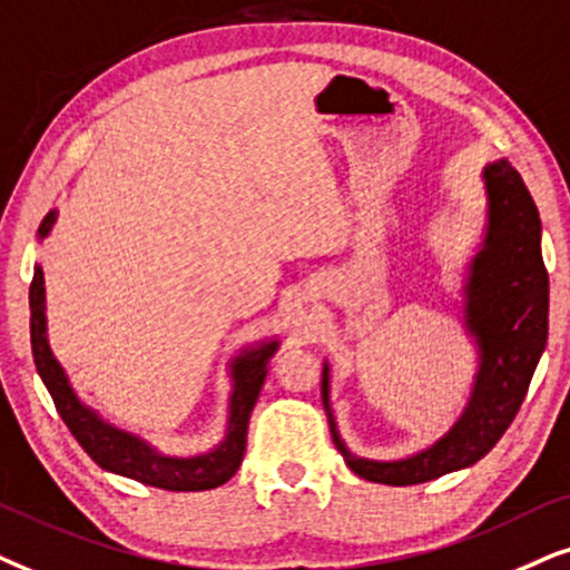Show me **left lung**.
<instances>
[{
	"mask_svg": "<svg viewBox=\"0 0 570 570\" xmlns=\"http://www.w3.org/2000/svg\"><path fill=\"white\" fill-rule=\"evenodd\" d=\"M488 229L469 265L464 321L480 352V367L464 414L438 443L399 461L360 459L346 449L331 412V370L323 364V406L333 443L346 466L377 484H420L459 472L488 456L527 396L548 344L550 281L542 261L540 214L521 174L505 158L482 171Z\"/></svg>",
	"mask_w": 570,
	"mask_h": 570,
	"instance_id": "left-lung-1",
	"label": "left lung"
}]
</instances>
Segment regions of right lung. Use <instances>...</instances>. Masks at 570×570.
I'll use <instances>...</instances> for the list:
<instances>
[{
    "instance_id": "right-lung-1",
    "label": "right lung",
    "mask_w": 570,
    "mask_h": 570,
    "mask_svg": "<svg viewBox=\"0 0 570 570\" xmlns=\"http://www.w3.org/2000/svg\"><path fill=\"white\" fill-rule=\"evenodd\" d=\"M57 222V210H49L38 237H49L51 226ZM30 346H33V362L43 385H47L59 416H62L82 451L106 472L130 476L135 482L150 484L171 492H200L214 490L218 484L229 482L245 459L247 424L257 396H261L263 381L268 375V360L276 354L278 341L249 346L232 362V396H229V422H226V438L214 451L200 456H166L156 451L146 440L132 432L114 428L104 422L96 409H90L78 399L62 364L51 354L47 338V289H43L41 265L33 268L30 281Z\"/></svg>"
}]
</instances>
